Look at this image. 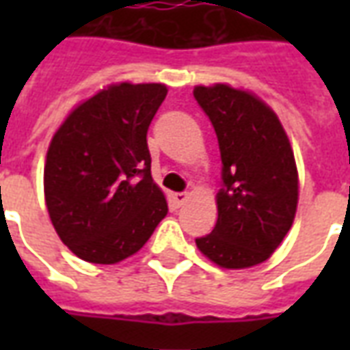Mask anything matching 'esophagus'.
<instances>
[{
	"instance_id": "esophagus-1",
	"label": "esophagus",
	"mask_w": 350,
	"mask_h": 350,
	"mask_svg": "<svg viewBox=\"0 0 350 350\" xmlns=\"http://www.w3.org/2000/svg\"><path fill=\"white\" fill-rule=\"evenodd\" d=\"M172 200H174L176 206H182L185 200H187V193H174L172 195Z\"/></svg>"
}]
</instances>
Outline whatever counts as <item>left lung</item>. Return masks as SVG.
I'll return each mask as SVG.
<instances>
[{
	"label": "left lung",
	"mask_w": 350,
	"mask_h": 350,
	"mask_svg": "<svg viewBox=\"0 0 350 350\" xmlns=\"http://www.w3.org/2000/svg\"><path fill=\"white\" fill-rule=\"evenodd\" d=\"M221 152L217 223L197 238L202 255L221 268H251L270 258L293 227L298 204L294 153L275 112L253 93L227 84L197 86Z\"/></svg>",
	"instance_id": "left-lung-1"
}]
</instances>
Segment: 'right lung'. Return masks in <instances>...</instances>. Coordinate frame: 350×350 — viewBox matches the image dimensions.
I'll return each mask as SVG.
<instances>
[{"mask_svg": "<svg viewBox=\"0 0 350 350\" xmlns=\"http://www.w3.org/2000/svg\"><path fill=\"white\" fill-rule=\"evenodd\" d=\"M165 84H110L67 116L44 165V200L57 236L82 260L135 255L168 206L152 178L148 127Z\"/></svg>", "mask_w": 350, "mask_h": 350, "instance_id": "1", "label": "right lung"}]
</instances>
